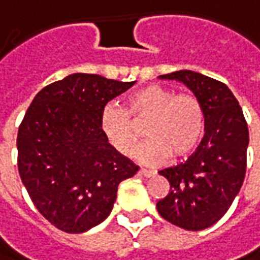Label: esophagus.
<instances>
[{
	"label": "esophagus",
	"mask_w": 260,
	"mask_h": 260,
	"mask_svg": "<svg viewBox=\"0 0 260 260\" xmlns=\"http://www.w3.org/2000/svg\"><path fill=\"white\" fill-rule=\"evenodd\" d=\"M139 174L142 175V176H145V178H151V176L155 175V172H153V171H149V169H144V168H141V169H139Z\"/></svg>",
	"instance_id": "1"
}]
</instances>
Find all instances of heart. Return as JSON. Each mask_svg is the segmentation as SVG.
I'll return each instance as SVG.
<instances>
[{"label": "heart", "instance_id": "heart-1", "mask_svg": "<svg viewBox=\"0 0 260 260\" xmlns=\"http://www.w3.org/2000/svg\"><path fill=\"white\" fill-rule=\"evenodd\" d=\"M134 122H146L149 138L135 152L146 165H159L172 155L188 156L201 144L205 134V111L201 101L190 93H176L165 86L149 85L132 93L125 109L115 104L102 108L100 126L104 137L119 153L131 156L141 131Z\"/></svg>", "mask_w": 260, "mask_h": 260}]
</instances>
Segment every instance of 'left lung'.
<instances>
[{
    "label": "left lung",
    "instance_id": "1",
    "mask_svg": "<svg viewBox=\"0 0 260 260\" xmlns=\"http://www.w3.org/2000/svg\"><path fill=\"white\" fill-rule=\"evenodd\" d=\"M189 88L205 111V137L185 162L165 168L171 192L156 209L168 222L186 231L212 226L231 208L246 172L248 123L239 102L225 84L182 70L159 75Z\"/></svg>",
    "mask_w": 260,
    "mask_h": 260
}]
</instances>
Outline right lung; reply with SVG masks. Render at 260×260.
Masks as SVG:
<instances>
[{"mask_svg":"<svg viewBox=\"0 0 260 260\" xmlns=\"http://www.w3.org/2000/svg\"><path fill=\"white\" fill-rule=\"evenodd\" d=\"M134 82L72 74L42 88L19 125L21 181L44 218L67 234L100 225L114 208L118 185L137 174L100 126L102 108Z\"/></svg>","mask_w":260,"mask_h":260,"instance_id":"right-lung-1","label":"right lung"}]
</instances>
